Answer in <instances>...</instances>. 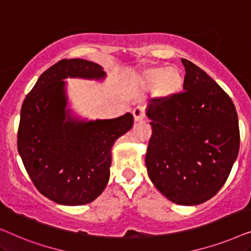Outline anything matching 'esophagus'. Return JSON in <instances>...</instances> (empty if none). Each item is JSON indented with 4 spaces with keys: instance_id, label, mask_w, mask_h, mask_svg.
<instances>
[{
    "instance_id": "1",
    "label": "esophagus",
    "mask_w": 251,
    "mask_h": 251,
    "mask_svg": "<svg viewBox=\"0 0 251 251\" xmlns=\"http://www.w3.org/2000/svg\"><path fill=\"white\" fill-rule=\"evenodd\" d=\"M132 115H133V120H135V122H140L144 120V108L142 106H137V107L133 109L132 111Z\"/></svg>"
}]
</instances>
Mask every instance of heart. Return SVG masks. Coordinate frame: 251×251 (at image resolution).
Wrapping results in <instances>:
<instances>
[{"label": "heart", "instance_id": "b5f03b06", "mask_svg": "<svg viewBox=\"0 0 251 251\" xmlns=\"http://www.w3.org/2000/svg\"><path fill=\"white\" fill-rule=\"evenodd\" d=\"M137 81L140 89L154 90L156 97L167 99L181 90L185 78L180 68L176 66H153L145 68Z\"/></svg>", "mask_w": 251, "mask_h": 251}]
</instances>
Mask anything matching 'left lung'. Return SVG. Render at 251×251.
<instances>
[{"instance_id": "obj_1", "label": "left lung", "mask_w": 251, "mask_h": 251, "mask_svg": "<svg viewBox=\"0 0 251 251\" xmlns=\"http://www.w3.org/2000/svg\"><path fill=\"white\" fill-rule=\"evenodd\" d=\"M184 91L155 98L147 108L152 126L145 163L150 179L177 204L203 203L221 190L240 147L239 120L229 96L192 61Z\"/></svg>"}]
</instances>
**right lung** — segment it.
Instances as JSON below:
<instances>
[{"mask_svg": "<svg viewBox=\"0 0 251 251\" xmlns=\"http://www.w3.org/2000/svg\"><path fill=\"white\" fill-rule=\"evenodd\" d=\"M105 76L102 67L92 61L61 59L41 74L23 102L19 155L40 193L59 204H87L102 193L109 179L113 144L133 125L130 113L85 122L66 111L64 78Z\"/></svg>", "mask_w": 251, "mask_h": 251, "instance_id": "add662e5", "label": "right lung"}]
</instances>
